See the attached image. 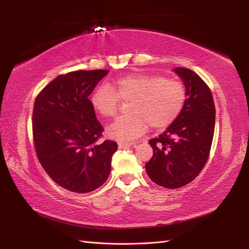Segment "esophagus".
I'll return each instance as SVG.
<instances>
[{
  "label": "esophagus",
  "mask_w": 249,
  "mask_h": 249,
  "mask_svg": "<svg viewBox=\"0 0 249 249\" xmlns=\"http://www.w3.org/2000/svg\"><path fill=\"white\" fill-rule=\"evenodd\" d=\"M134 144H136V142H119V147L120 149H125V147H129Z\"/></svg>",
  "instance_id": "obj_1"
}]
</instances>
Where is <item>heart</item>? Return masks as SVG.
<instances>
[{"label":"heart","instance_id":"obj_1","mask_svg":"<svg viewBox=\"0 0 249 249\" xmlns=\"http://www.w3.org/2000/svg\"><path fill=\"white\" fill-rule=\"evenodd\" d=\"M120 98L131 99L130 114L121 115L107 127L110 138L129 141L145 133L149 125L162 129L181 113L186 100L182 83L149 73H130L109 84H102L91 96L95 112L103 118L114 115Z\"/></svg>","mask_w":249,"mask_h":249}]
</instances>
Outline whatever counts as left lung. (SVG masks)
<instances>
[{
	"mask_svg": "<svg viewBox=\"0 0 249 249\" xmlns=\"http://www.w3.org/2000/svg\"><path fill=\"white\" fill-rule=\"evenodd\" d=\"M173 71L182 79L186 100L176 121L149 141L153 156L145 163L152 181L170 189L190 183L202 170L215 128V106L209 87L188 68L177 67Z\"/></svg>",
	"mask_w": 249,
	"mask_h": 249,
	"instance_id": "obj_1",
	"label": "left lung"
}]
</instances>
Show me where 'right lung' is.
Here are the masks:
<instances>
[{
    "label": "right lung",
    "instance_id": "add662e5",
    "mask_svg": "<svg viewBox=\"0 0 249 249\" xmlns=\"http://www.w3.org/2000/svg\"><path fill=\"white\" fill-rule=\"evenodd\" d=\"M109 71H77L43 89L33 110V137L38 160L61 187L84 194L100 187L111 171L116 142L96 141L103 126L89 94Z\"/></svg>",
    "mask_w": 249,
    "mask_h": 249
}]
</instances>
